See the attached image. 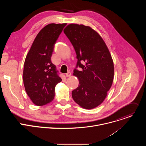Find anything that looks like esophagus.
Instances as JSON below:
<instances>
[{"instance_id":"1","label":"esophagus","mask_w":146,"mask_h":146,"mask_svg":"<svg viewBox=\"0 0 146 146\" xmlns=\"http://www.w3.org/2000/svg\"><path fill=\"white\" fill-rule=\"evenodd\" d=\"M70 76H71V73H70V72H68V73L66 74V77H70Z\"/></svg>"}]
</instances>
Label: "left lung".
Returning <instances> with one entry per match:
<instances>
[{"label": "left lung", "mask_w": 146, "mask_h": 146, "mask_svg": "<svg viewBox=\"0 0 146 146\" xmlns=\"http://www.w3.org/2000/svg\"><path fill=\"white\" fill-rule=\"evenodd\" d=\"M64 32L75 50L76 68L82 69H74L79 85L72 91V98L81 108L94 109L105 100L111 87L114 72L111 55L101 36L90 27L71 24Z\"/></svg>", "instance_id": "8db88e82"}]
</instances>
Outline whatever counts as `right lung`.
<instances>
[{"mask_svg":"<svg viewBox=\"0 0 146 146\" xmlns=\"http://www.w3.org/2000/svg\"><path fill=\"white\" fill-rule=\"evenodd\" d=\"M66 24H50L41 29L26 56L23 80L25 91L35 105L43 106L55 96V87L62 81L51 60L54 45Z\"/></svg>","mask_w":146,"mask_h":146,"instance_id":"obj_1","label":"right lung"}]
</instances>
